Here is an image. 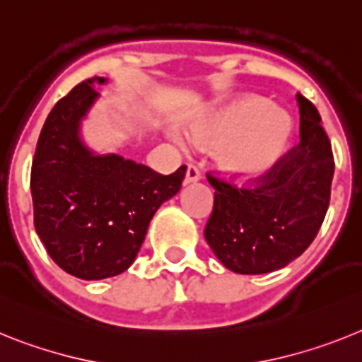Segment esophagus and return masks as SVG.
<instances>
[{"label":"esophagus","mask_w":362,"mask_h":362,"mask_svg":"<svg viewBox=\"0 0 362 362\" xmlns=\"http://www.w3.org/2000/svg\"><path fill=\"white\" fill-rule=\"evenodd\" d=\"M200 180V169L197 165H187V171H185L184 184H193V182Z\"/></svg>","instance_id":"esophagus-1"}]
</instances>
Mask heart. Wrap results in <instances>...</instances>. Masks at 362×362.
I'll return each instance as SVG.
<instances>
[{"label": "heart", "instance_id": "1", "mask_svg": "<svg viewBox=\"0 0 362 362\" xmlns=\"http://www.w3.org/2000/svg\"><path fill=\"white\" fill-rule=\"evenodd\" d=\"M191 134L202 146H219L218 162L237 177L264 175L288 147L291 122L288 115L269 109L259 96H240L204 112L191 124Z\"/></svg>", "mask_w": 362, "mask_h": 362}]
</instances>
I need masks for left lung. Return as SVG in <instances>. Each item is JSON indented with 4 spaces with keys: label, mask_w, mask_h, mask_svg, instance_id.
Masks as SVG:
<instances>
[{
    "label": "left lung",
    "mask_w": 362,
    "mask_h": 362,
    "mask_svg": "<svg viewBox=\"0 0 362 362\" xmlns=\"http://www.w3.org/2000/svg\"><path fill=\"white\" fill-rule=\"evenodd\" d=\"M297 100L300 142L269 171L242 185L235 175H206L215 202L204 237L235 273L259 275L288 266L312 244L328 211L335 169L332 144L315 105L303 94Z\"/></svg>",
    "instance_id": "left-lung-1"
}]
</instances>
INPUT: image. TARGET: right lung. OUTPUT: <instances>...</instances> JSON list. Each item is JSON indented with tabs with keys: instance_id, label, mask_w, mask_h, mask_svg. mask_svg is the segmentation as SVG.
Listing matches in <instances>:
<instances>
[{
	"instance_id": "right-lung-1",
	"label": "right lung",
	"mask_w": 362,
	"mask_h": 362,
	"mask_svg": "<svg viewBox=\"0 0 362 362\" xmlns=\"http://www.w3.org/2000/svg\"><path fill=\"white\" fill-rule=\"evenodd\" d=\"M81 81L47 116L30 171L34 228L64 272L100 281L136 259L160 206L180 191L185 165L163 177L118 155H93L80 122L98 93Z\"/></svg>"
}]
</instances>
